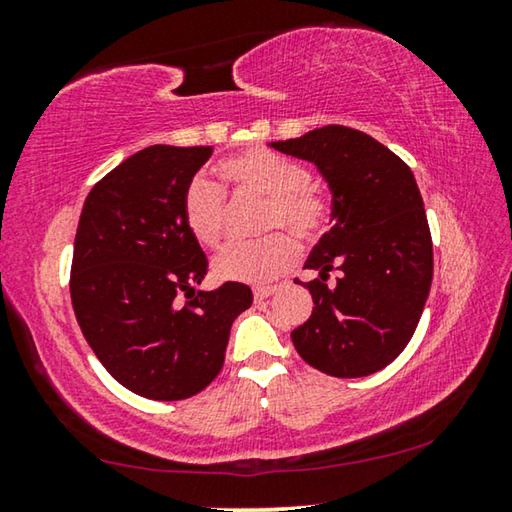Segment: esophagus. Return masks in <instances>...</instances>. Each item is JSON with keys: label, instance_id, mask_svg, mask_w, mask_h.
<instances>
[{"label": "esophagus", "instance_id": "esophagus-1", "mask_svg": "<svg viewBox=\"0 0 512 512\" xmlns=\"http://www.w3.org/2000/svg\"><path fill=\"white\" fill-rule=\"evenodd\" d=\"M275 291H277V287H255L253 296H255L257 302H262V300H266V298H271Z\"/></svg>", "mask_w": 512, "mask_h": 512}]
</instances>
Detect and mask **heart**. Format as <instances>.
I'll return each mask as SVG.
<instances>
[{"label":"heart","instance_id":"heart-1","mask_svg":"<svg viewBox=\"0 0 512 512\" xmlns=\"http://www.w3.org/2000/svg\"><path fill=\"white\" fill-rule=\"evenodd\" d=\"M223 180L237 189L268 196L264 228L287 225L305 241L323 235L329 221V207L314 187H309V171L287 155L250 149L219 162ZM183 223L198 244L214 248L223 235L225 196L219 185L203 176L189 180L180 201ZM298 239L284 230L255 241H232L214 257V273L221 280L262 284L282 275L298 262Z\"/></svg>","mask_w":512,"mask_h":512}]
</instances>
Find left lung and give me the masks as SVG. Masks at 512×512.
I'll return each instance as SVG.
<instances>
[{
  "label": "left lung",
  "mask_w": 512,
  "mask_h": 512,
  "mask_svg": "<svg viewBox=\"0 0 512 512\" xmlns=\"http://www.w3.org/2000/svg\"><path fill=\"white\" fill-rule=\"evenodd\" d=\"M271 149L316 164L332 192V230L305 262L318 271L305 284L316 307L291 341L325 375H372L411 341L431 289V232L413 171L348 126L316 128ZM332 270L340 277L327 285Z\"/></svg>",
  "instance_id": "left-lung-1"
}]
</instances>
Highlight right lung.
<instances>
[{
    "mask_svg": "<svg viewBox=\"0 0 512 512\" xmlns=\"http://www.w3.org/2000/svg\"><path fill=\"white\" fill-rule=\"evenodd\" d=\"M212 146L155 144L92 187L76 228L72 307L85 341L121 386L149 400L201 393L219 375L253 291H196L207 257L180 201Z\"/></svg>",
    "mask_w": 512,
    "mask_h": 512,
    "instance_id": "obj_1",
    "label": "right lung"
}]
</instances>
